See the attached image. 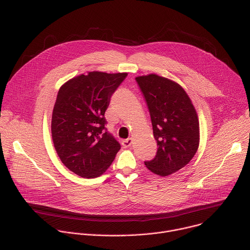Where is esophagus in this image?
<instances>
[{"mask_svg":"<svg viewBox=\"0 0 250 250\" xmlns=\"http://www.w3.org/2000/svg\"><path fill=\"white\" fill-rule=\"evenodd\" d=\"M122 145H123L124 147H129V146H131V145H132V139H131V138L124 139V140L122 141Z\"/></svg>","mask_w":250,"mask_h":250,"instance_id":"1","label":"esophagus"}]
</instances>
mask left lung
Returning a JSON list of instances; mask_svg holds the SVG:
<instances>
[{"label":"left lung","mask_w":250,"mask_h":250,"mask_svg":"<svg viewBox=\"0 0 250 250\" xmlns=\"http://www.w3.org/2000/svg\"><path fill=\"white\" fill-rule=\"evenodd\" d=\"M135 81L149 111L157 152L146 167L168 176L187 165L199 147V121L194 105L177 83L155 74Z\"/></svg>","instance_id":"left-lung-1"}]
</instances>
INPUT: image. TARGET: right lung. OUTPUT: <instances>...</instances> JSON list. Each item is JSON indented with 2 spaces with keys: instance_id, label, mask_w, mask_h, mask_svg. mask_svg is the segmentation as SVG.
<instances>
[{
  "instance_id": "1",
  "label": "right lung",
  "mask_w": 250,
  "mask_h": 250,
  "mask_svg": "<svg viewBox=\"0 0 250 250\" xmlns=\"http://www.w3.org/2000/svg\"><path fill=\"white\" fill-rule=\"evenodd\" d=\"M127 73L89 72L66 82L53 108L51 133L62 163L83 178L102 175L121 145L105 127L104 112Z\"/></svg>"
}]
</instances>
